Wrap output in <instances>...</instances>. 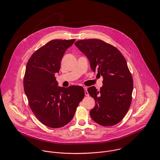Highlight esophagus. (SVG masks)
I'll list each match as a JSON object with an SVG mask.
<instances>
[{
  "mask_svg": "<svg viewBox=\"0 0 160 160\" xmlns=\"http://www.w3.org/2000/svg\"><path fill=\"white\" fill-rule=\"evenodd\" d=\"M84 92H85V95H86V96H89V93H88V90H87V88L86 87H84Z\"/></svg>",
  "mask_w": 160,
  "mask_h": 160,
  "instance_id": "obj_1",
  "label": "esophagus"
}]
</instances>
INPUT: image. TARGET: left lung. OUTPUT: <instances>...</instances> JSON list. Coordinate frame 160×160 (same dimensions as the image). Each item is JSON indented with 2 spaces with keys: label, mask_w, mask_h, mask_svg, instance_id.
Segmentation results:
<instances>
[{
  "label": "left lung",
  "mask_w": 160,
  "mask_h": 160,
  "mask_svg": "<svg viewBox=\"0 0 160 160\" xmlns=\"http://www.w3.org/2000/svg\"><path fill=\"white\" fill-rule=\"evenodd\" d=\"M76 46L89 59L91 68L103 77L100 91L94 86L88 91L95 101L90 111L92 119L103 126L119 122L132 101L133 79L126 59L114 46L97 39L78 41Z\"/></svg>",
  "instance_id": "1"
}]
</instances>
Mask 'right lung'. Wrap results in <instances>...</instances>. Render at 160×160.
<instances>
[{
	"label": "right lung",
	"mask_w": 160,
	"mask_h": 160,
	"mask_svg": "<svg viewBox=\"0 0 160 160\" xmlns=\"http://www.w3.org/2000/svg\"><path fill=\"white\" fill-rule=\"evenodd\" d=\"M74 41H50L36 50L26 65L23 86L29 107L36 117L49 128L67 124L84 97L82 87H58L55 77L65 51Z\"/></svg>",
	"instance_id": "1"
}]
</instances>
